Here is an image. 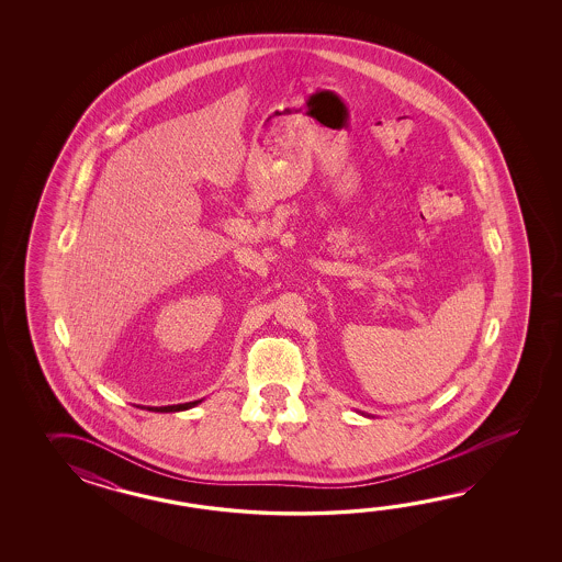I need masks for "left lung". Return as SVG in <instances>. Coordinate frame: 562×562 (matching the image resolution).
Returning <instances> with one entry per match:
<instances>
[{"label":"left lung","mask_w":562,"mask_h":562,"mask_svg":"<svg viewBox=\"0 0 562 562\" xmlns=\"http://www.w3.org/2000/svg\"><path fill=\"white\" fill-rule=\"evenodd\" d=\"M361 416H368V414H361Z\"/></svg>","instance_id":"obj_1"}]
</instances>
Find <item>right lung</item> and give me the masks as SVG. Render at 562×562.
<instances>
[{
  "label": "right lung",
  "instance_id": "right-lung-1",
  "mask_svg": "<svg viewBox=\"0 0 562 562\" xmlns=\"http://www.w3.org/2000/svg\"><path fill=\"white\" fill-rule=\"evenodd\" d=\"M203 400H196V402H189V404H177V406H162V407H146V409H153V412H182V409H191V407L201 404Z\"/></svg>",
  "mask_w": 562,
  "mask_h": 562
}]
</instances>
